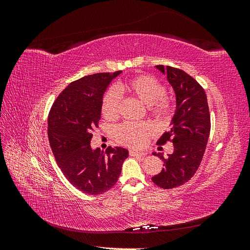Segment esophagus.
<instances>
[{
	"instance_id": "1",
	"label": "esophagus",
	"mask_w": 250,
	"mask_h": 250,
	"mask_svg": "<svg viewBox=\"0 0 250 250\" xmlns=\"http://www.w3.org/2000/svg\"><path fill=\"white\" fill-rule=\"evenodd\" d=\"M129 154L131 156H143V155H145L146 153L143 152V151H138V150H134V149H130L129 150Z\"/></svg>"
}]
</instances>
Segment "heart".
Segmentation results:
<instances>
[{"instance_id": "obj_1", "label": "heart", "mask_w": 250, "mask_h": 250, "mask_svg": "<svg viewBox=\"0 0 250 250\" xmlns=\"http://www.w3.org/2000/svg\"><path fill=\"white\" fill-rule=\"evenodd\" d=\"M128 90L132 96L147 106L158 119H167L171 111V103L166 99V87L160 81L150 76H138L126 84L119 83L116 87L109 88L104 95L101 111L105 119L115 120L119 116L121 92ZM152 131L147 122H126L118 126L115 130L119 142L129 146H141Z\"/></svg>"}]
</instances>
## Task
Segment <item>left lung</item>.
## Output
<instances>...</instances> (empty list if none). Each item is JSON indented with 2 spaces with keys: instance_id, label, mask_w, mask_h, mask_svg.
<instances>
[{
  "instance_id": "left-lung-1",
  "label": "left lung",
  "mask_w": 250,
  "mask_h": 250,
  "mask_svg": "<svg viewBox=\"0 0 250 250\" xmlns=\"http://www.w3.org/2000/svg\"><path fill=\"white\" fill-rule=\"evenodd\" d=\"M167 76L176 97V107L171 121V130L157 141L164 145L171 141L172 154L160 156L165 167L152 177L153 183L163 188H173L190 180L197 171L207 148L210 130V118L207 95L202 86L183 70L172 66L155 65Z\"/></svg>"
}]
</instances>
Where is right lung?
I'll return each instance as SVG.
<instances>
[{"instance_id": "obj_1", "label": "right lung", "mask_w": 250, "mask_h": 250, "mask_svg": "<svg viewBox=\"0 0 250 250\" xmlns=\"http://www.w3.org/2000/svg\"><path fill=\"white\" fill-rule=\"evenodd\" d=\"M122 71L98 73L70 83L57 97L48 118V137L63 175L81 192L99 195L116 185L128 150L93 149L92 130L101 118L105 90Z\"/></svg>"}]
</instances>
